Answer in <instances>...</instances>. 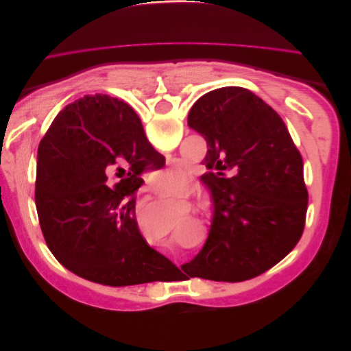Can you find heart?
Here are the masks:
<instances>
[{
  "label": "heart",
  "instance_id": "heart-1",
  "mask_svg": "<svg viewBox=\"0 0 351 351\" xmlns=\"http://www.w3.org/2000/svg\"><path fill=\"white\" fill-rule=\"evenodd\" d=\"M190 178H192V173H190L189 169L183 168L178 164H171L155 174V180H154L155 192L164 196L178 195L187 189ZM141 214H142V219L146 222V226L151 228L152 232L168 231V227L164 221V215L158 209H152L147 204H143Z\"/></svg>",
  "mask_w": 351,
  "mask_h": 351
}]
</instances>
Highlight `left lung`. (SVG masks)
Masks as SVG:
<instances>
[{
    "label": "left lung",
    "instance_id": "1",
    "mask_svg": "<svg viewBox=\"0 0 351 351\" xmlns=\"http://www.w3.org/2000/svg\"><path fill=\"white\" fill-rule=\"evenodd\" d=\"M187 123L209 146L202 180L214 217L204 249L182 269L224 282L258 277L303 234L309 196L302 155L277 111L244 88L205 93Z\"/></svg>",
    "mask_w": 351,
    "mask_h": 351
}]
</instances>
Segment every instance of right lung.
<instances>
[{
  "label": "right lung",
  "instance_id": "add662e5",
  "mask_svg": "<svg viewBox=\"0 0 351 351\" xmlns=\"http://www.w3.org/2000/svg\"><path fill=\"white\" fill-rule=\"evenodd\" d=\"M146 167H162V155L130 105L97 93L58 112L38 147L35 204L62 267L110 287L162 281L176 268L137 228L134 193Z\"/></svg>",
  "mask_w": 351,
  "mask_h": 351
}]
</instances>
